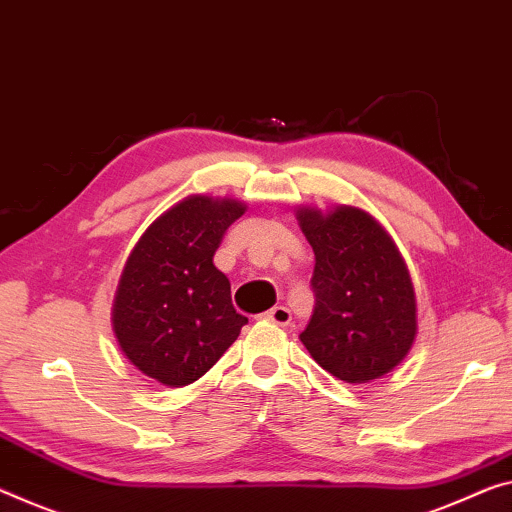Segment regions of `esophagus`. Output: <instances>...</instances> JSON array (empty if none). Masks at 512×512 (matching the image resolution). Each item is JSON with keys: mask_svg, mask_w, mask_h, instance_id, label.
I'll list each match as a JSON object with an SVG mask.
<instances>
[{"mask_svg": "<svg viewBox=\"0 0 512 512\" xmlns=\"http://www.w3.org/2000/svg\"><path fill=\"white\" fill-rule=\"evenodd\" d=\"M263 318L267 320V322H274V325H281V327H286L290 320V311L286 309V306H274V309H270L267 313H263Z\"/></svg>", "mask_w": 512, "mask_h": 512, "instance_id": "34e87169", "label": "esophagus"}]
</instances>
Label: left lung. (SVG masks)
Returning a JSON list of instances; mask_svg holds the SVG:
<instances>
[{
    "mask_svg": "<svg viewBox=\"0 0 512 512\" xmlns=\"http://www.w3.org/2000/svg\"><path fill=\"white\" fill-rule=\"evenodd\" d=\"M313 247L311 322L300 334L309 355L348 384H368L410 355L419 320L416 293L387 229L355 206L295 210Z\"/></svg>",
    "mask_w": 512,
    "mask_h": 512,
    "instance_id": "obj_1",
    "label": "left lung"
}]
</instances>
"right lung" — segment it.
I'll return each instance as SVG.
<instances>
[{"label": "right lung", "instance_id": "obj_1", "mask_svg": "<svg viewBox=\"0 0 512 512\" xmlns=\"http://www.w3.org/2000/svg\"><path fill=\"white\" fill-rule=\"evenodd\" d=\"M247 203L190 194L141 233L123 265L112 304L119 348L164 387H187L231 348L247 318L212 256Z\"/></svg>", "mask_w": 512, "mask_h": 512}]
</instances>
